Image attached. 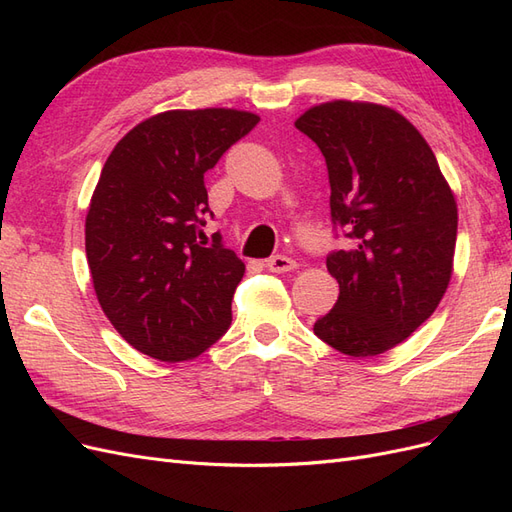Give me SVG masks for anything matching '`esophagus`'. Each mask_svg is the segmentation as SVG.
Masks as SVG:
<instances>
[{
  "label": "esophagus",
  "mask_w": 512,
  "mask_h": 512,
  "mask_svg": "<svg viewBox=\"0 0 512 512\" xmlns=\"http://www.w3.org/2000/svg\"><path fill=\"white\" fill-rule=\"evenodd\" d=\"M265 265H267V269L273 271V273H286V271L297 269V260H292V258L282 256V254H277V256H273V258H269V260L265 262Z\"/></svg>",
  "instance_id": "1"
}]
</instances>
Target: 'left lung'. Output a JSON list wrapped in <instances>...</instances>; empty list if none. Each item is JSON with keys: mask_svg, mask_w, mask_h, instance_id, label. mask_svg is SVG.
<instances>
[{"mask_svg": "<svg viewBox=\"0 0 512 512\" xmlns=\"http://www.w3.org/2000/svg\"><path fill=\"white\" fill-rule=\"evenodd\" d=\"M322 151L333 224L352 245L327 269L339 297L314 333L348 356H378L436 312L453 275L457 200L431 147L395 108L316 104L294 121Z\"/></svg>", "mask_w": 512, "mask_h": 512, "instance_id": "1", "label": "left lung"}]
</instances>
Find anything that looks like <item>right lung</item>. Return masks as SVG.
Listing matches in <instances>:
<instances>
[{"label":"right lung","instance_id":"obj_1","mask_svg":"<svg viewBox=\"0 0 512 512\" xmlns=\"http://www.w3.org/2000/svg\"><path fill=\"white\" fill-rule=\"evenodd\" d=\"M260 117L237 108L164 111L108 156L85 218L91 282L106 318L151 359L190 361L230 327L245 273L220 235L205 245V173Z\"/></svg>","mask_w":512,"mask_h":512}]
</instances>
